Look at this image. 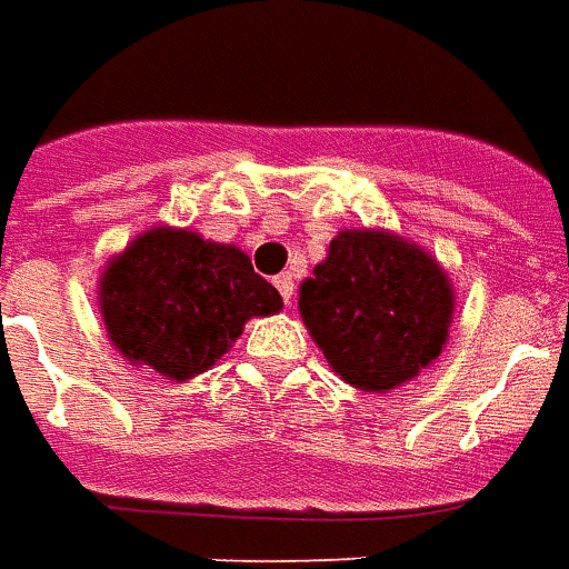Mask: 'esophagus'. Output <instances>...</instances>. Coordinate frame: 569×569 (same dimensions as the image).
<instances>
[{
	"label": "esophagus",
	"mask_w": 569,
	"mask_h": 569,
	"mask_svg": "<svg viewBox=\"0 0 569 569\" xmlns=\"http://www.w3.org/2000/svg\"><path fill=\"white\" fill-rule=\"evenodd\" d=\"M276 288H278V293L284 297V303H291V297H293V276H291V272H281V276H276Z\"/></svg>",
	"instance_id": "esophagus-1"
}]
</instances>
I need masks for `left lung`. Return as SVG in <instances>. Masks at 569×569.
<instances>
[{"label":"left lung","mask_w":569,"mask_h":569,"mask_svg":"<svg viewBox=\"0 0 569 569\" xmlns=\"http://www.w3.org/2000/svg\"><path fill=\"white\" fill-rule=\"evenodd\" d=\"M457 297L432 253L389 229H342L300 284V318L330 370L361 392H392L432 368Z\"/></svg>","instance_id":"left-lung-1"}]
</instances>
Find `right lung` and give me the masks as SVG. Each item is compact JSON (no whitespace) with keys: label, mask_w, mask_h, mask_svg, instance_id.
I'll use <instances>...</instances> for the list:
<instances>
[{"label":"right lung","mask_w":569,"mask_h":569,"mask_svg":"<svg viewBox=\"0 0 569 569\" xmlns=\"http://www.w3.org/2000/svg\"><path fill=\"white\" fill-rule=\"evenodd\" d=\"M98 306L122 358L187 382L227 356L251 318L284 303L236 244L152 227L103 266Z\"/></svg>","instance_id":"obj_1"}]
</instances>
